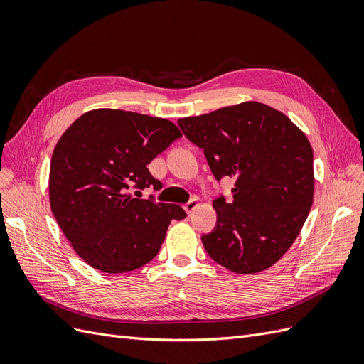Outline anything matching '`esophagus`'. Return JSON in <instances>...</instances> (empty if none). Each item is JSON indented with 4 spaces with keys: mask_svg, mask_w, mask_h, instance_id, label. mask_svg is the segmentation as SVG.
<instances>
[{
    "mask_svg": "<svg viewBox=\"0 0 364 364\" xmlns=\"http://www.w3.org/2000/svg\"><path fill=\"white\" fill-rule=\"evenodd\" d=\"M196 207H198V199H196V198H192L189 203H186V204H184V210H186V213H187V215H191V213L193 212V210H195Z\"/></svg>",
    "mask_w": 364,
    "mask_h": 364,
    "instance_id": "obj_1",
    "label": "esophagus"
}]
</instances>
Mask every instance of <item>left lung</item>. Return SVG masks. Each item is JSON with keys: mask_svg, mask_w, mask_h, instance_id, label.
I'll return each mask as SVG.
<instances>
[{"mask_svg": "<svg viewBox=\"0 0 364 364\" xmlns=\"http://www.w3.org/2000/svg\"><path fill=\"white\" fill-rule=\"evenodd\" d=\"M204 149L216 180L234 181L232 201H213L218 222L201 237L207 254L236 274H257L283 257L313 204V149L284 113L246 101L178 119Z\"/></svg>", "mask_w": 364, "mask_h": 364, "instance_id": "8db88e82", "label": "left lung"}]
</instances>
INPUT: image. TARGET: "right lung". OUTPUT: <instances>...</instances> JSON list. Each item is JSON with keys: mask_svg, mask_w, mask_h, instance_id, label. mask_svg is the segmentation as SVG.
<instances>
[{"mask_svg": "<svg viewBox=\"0 0 364 364\" xmlns=\"http://www.w3.org/2000/svg\"><path fill=\"white\" fill-rule=\"evenodd\" d=\"M178 137L168 119L97 109L58 139L50 166L51 212L89 266L107 274L142 267L160 251L171 220L186 218L180 205L140 199L139 192L161 189L146 166Z\"/></svg>", "mask_w": 364, "mask_h": 364, "instance_id": "right-lung-1", "label": "right lung"}]
</instances>
